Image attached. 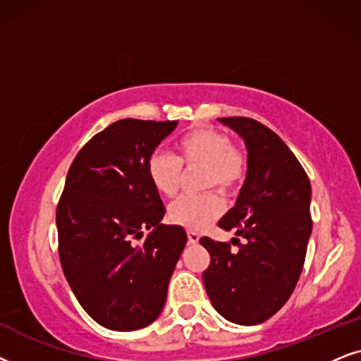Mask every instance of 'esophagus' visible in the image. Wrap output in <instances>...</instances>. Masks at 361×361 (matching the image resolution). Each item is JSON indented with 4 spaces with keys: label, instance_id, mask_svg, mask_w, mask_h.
Wrapping results in <instances>:
<instances>
[{
    "label": "esophagus",
    "instance_id": "34e87169",
    "mask_svg": "<svg viewBox=\"0 0 361 361\" xmlns=\"http://www.w3.org/2000/svg\"><path fill=\"white\" fill-rule=\"evenodd\" d=\"M186 234H188V241H190L191 244H196V243L200 241V234L196 233V231L188 229V231H186Z\"/></svg>",
    "mask_w": 361,
    "mask_h": 361
}]
</instances>
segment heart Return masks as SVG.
<instances>
[{"mask_svg": "<svg viewBox=\"0 0 361 361\" xmlns=\"http://www.w3.org/2000/svg\"><path fill=\"white\" fill-rule=\"evenodd\" d=\"M176 152V157L155 152L147 163L153 188L166 198H173L180 188L181 163L203 166V188H218L226 195L236 193L247 176V153L234 145L229 135L214 128L201 127L188 132L178 140ZM223 209L224 201L218 191H208L198 196H181L170 206L168 218L183 228L203 229Z\"/></svg>", "mask_w": 361, "mask_h": 361, "instance_id": "b5f03b06", "label": "heart"}]
</instances>
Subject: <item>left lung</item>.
I'll list each match as a JSON object with an SVG mask.
<instances>
[{"label":"left lung","instance_id":"8db88e82","mask_svg":"<svg viewBox=\"0 0 361 361\" xmlns=\"http://www.w3.org/2000/svg\"><path fill=\"white\" fill-rule=\"evenodd\" d=\"M247 147L249 170L236 206L219 228L246 239H200L211 261L203 282L211 304L239 325L266 322L289 300L305 262L312 233L310 181L281 137L249 117H223Z\"/></svg>","mask_w":361,"mask_h":361}]
</instances>
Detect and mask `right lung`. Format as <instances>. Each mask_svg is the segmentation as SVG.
Instances as JSON below:
<instances>
[{"label":"right lung","instance_id":"obj_1","mask_svg":"<svg viewBox=\"0 0 361 361\" xmlns=\"http://www.w3.org/2000/svg\"><path fill=\"white\" fill-rule=\"evenodd\" d=\"M176 125L117 120L80 148L67 171L56 209L61 266L75 299L105 329H143L165 305L186 233L160 223L165 206L147 163Z\"/></svg>","mask_w":361,"mask_h":361}]
</instances>
